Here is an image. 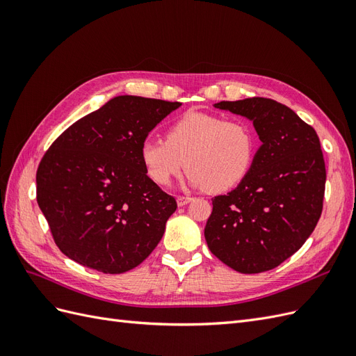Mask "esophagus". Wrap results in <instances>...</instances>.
<instances>
[{
  "label": "esophagus",
  "instance_id": "1",
  "mask_svg": "<svg viewBox=\"0 0 356 356\" xmlns=\"http://www.w3.org/2000/svg\"><path fill=\"white\" fill-rule=\"evenodd\" d=\"M191 200H193V197H188V196H178V197H177L178 207H186V204L190 203Z\"/></svg>",
  "mask_w": 356,
  "mask_h": 356
}]
</instances>
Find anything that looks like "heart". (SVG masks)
<instances>
[{
	"label": "heart",
	"instance_id": "obj_1",
	"mask_svg": "<svg viewBox=\"0 0 356 356\" xmlns=\"http://www.w3.org/2000/svg\"><path fill=\"white\" fill-rule=\"evenodd\" d=\"M255 149L257 136L250 123L188 111L169 126L166 141L144 139L139 156L147 175L159 186L170 184L186 165L188 186L218 193L248 175Z\"/></svg>",
	"mask_w": 356,
	"mask_h": 356
}]
</instances>
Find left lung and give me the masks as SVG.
Wrapping results in <instances>:
<instances>
[{
	"mask_svg": "<svg viewBox=\"0 0 356 356\" xmlns=\"http://www.w3.org/2000/svg\"><path fill=\"white\" fill-rule=\"evenodd\" d=\"M213 106L251 120L261 145L239 186L212 200L204 239L236 272L272 270L303 246L321 217L327 172L319 138L273 99Z\"/></svg>",
	"mask_w": 356,
	"mask_h": 356,
	"instance_id": "obj_1",
	"label": "left lung"
}]
</instances>
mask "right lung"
I'll use <instances>...</instances> for the list:
<instances>
[{"label": "right lung", "instance_id": "obj_1", "mask_svg": "<svg viewBox=\"0 0 356 356\" xmlns=\"http://www.w3.org/2000/svg\"><path fill=\"white\" fill-rule=\"evenodd\" d=\"M179 102L122 95L80 118L41 159L37 202L71 260L124 273L153 252L177 209L147 175L139 148Z\"/></svg>", "mask_w": 356, "mask_h": 356}]
</instances>
